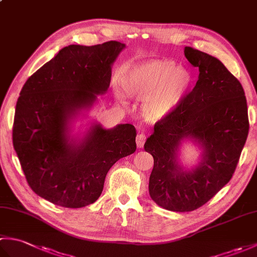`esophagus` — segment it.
<instances>
[{"label":"esophagus","instance_id":"obj_1","mask_svg":"<svg viewBox=\"0 0 257 257\" xmlns=\"http://www.w3.org/2000/svg\"><path fill=\"white\" fill-rule=\"evenodd\" d=\"M145 141H146V136L144 134H140L137 136V138H136V143H137L138 148H143L145 145Z\"/></svg>","mask_w":257,"mask_h":257}]
</instances>
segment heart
<instances>
[{"label":"heart","instance_id":"1","mask_svg":"<svg viewBox=\"0 0 257 257\" xmlns=\"http://www.w3.org/2000/svg\"><path fill=\"white\" fill-rule=\"evenodd\" d=\"M124 94L141 102L143 116L158 121L167 118L184 99L191 85V75L181 66H174L168 59H157L134 65L121 75ZM118 100L125 97L119 87H114Z\"/></svg>","mask_w":257,"mask_h":257}]
</instances>
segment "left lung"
I'll use <instances>...</instances> for the list:
<instances>
[{
	"label": "left lung",
	"instance_id": "obj_1",
	"mask_svg": "<svg viewBox=\"0 0 257 257\" xmlns=\"http://www.w3.org/2000/svg\"><path fill=\"white\" fill-rule=\"evenodd\" d=\"M184 56L199 67V79L176 110L155 124L145 144L155 162L149 194L174 212L198 209L230 181L249 128L243 87L223 63L192 47H184ZM185 140L202 150L191 171L178 158Z\"/></svg>",
	"mask_w": 257,
	"mask_h": 257
}]
</instances>
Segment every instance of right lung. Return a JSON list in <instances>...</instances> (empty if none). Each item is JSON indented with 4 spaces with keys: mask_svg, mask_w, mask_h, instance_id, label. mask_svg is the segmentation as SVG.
Returning <instances> with one entry per match:
<instances>
[{
    "mask_svg": "<svg viewBox=\"0 0 257 257\" xmlns=\"http://www.w3.org/2000/svg\"><path fill=\"white\" fill-rule=\"evenodd\" d=\"M125 47L116 41L69 45L26 80L16 102L13 146L31 189L52 203L77 209L99 198L114 163L136 151L133 124L111 129L91 121L73 136L110 85L111 67Z\"/></svg>",
    "mask_w": 257,
    "mask_h": 257,
    "instance_id": "1",
    "label": "right lung"
}]
</instances>
